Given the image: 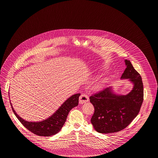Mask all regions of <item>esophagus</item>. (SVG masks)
<instances>
[{
	"instance_id": "34e87169",
	"label": "esophagus",
	"mask_w": 158,
	"mask_h": 158,
	"mask_svg": "<svg viewBox=\"0 0 158 158\" xmlns=\"http://www.w3.org/2000/svg\"><path fill=\"white\" fill-rule=\"evenodd\" d=\"M89 97L86 94H82L79 99V101H80V104H83L85 103L86 102H87L89 101Z\"/></svg>"
}]
</instances>
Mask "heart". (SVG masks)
<instances>
[{
  "label": "heart",
  "instance_id": "b5f03b06",
  "mask_svg": "<svg viewBox=\"0 0 158 158\" xmlns=\"http://www.w3.org/2000/svg\"><path fill=\"white\" fill-rule=\"evenodd\" d=\"M105 80H102L100 81L99 82L96 83L94 86V89L96 90H99L101 89H102V87H103L105 83L106 82Z\"/></svg>",
  "mask_w": 158,
  "mask_h": 158
}]
</instances>
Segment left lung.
<instances>
[{"label": "left lung", "instance_id": "8db88e82", "mask_svg": "<svg viewBox=\"0 0 158 158\" xmlns=\"http://www.w3.org/2000/svg\"><path fill=\"white\" fill-rule=\"evenodd\" d=\"M125 64L126 68L121 79H127L133 84L131 91L125 95L118 94L110 86L90 97L94 108L91 124L98 133H116L124 129L140 110L143 101L141 76L129 60L125 59Z\"/></svg>", "mask_w": 158, "mask_h": 158}]
</instances>
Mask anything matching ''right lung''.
Here are the masks:
<instances>
[{
	"mask_svg": "<svg viewBox=\"0 0 158 158\" xmlns=\"http://www.w3.org/2000/svg\"><path fill=\"white\" fill-rule=\"evenodd\" d=\"M80 93H77L67 99L63 104L51 116L41 121H27L19 116L10 105L12 110L21 124L31 132L39 135L48 137L59 133L67 120L69 111L78 105Z\"/></svg>",
	"mask_w": 158,
	"mask_h": 158,
	"instance_id": "right-lung-1",
	"label": "right lung"
}]
</instances>
